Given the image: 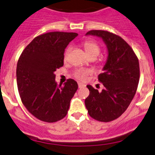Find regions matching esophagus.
I'll use <instances>...</instances> for the list:
<instances>
[{"mask_svg":"<svg viewBox=\"0 0 155 155\" xmlns=\"http://www.w3.org/2000/svg\"><path fill=\"white\" fill-rule=\"evenodd\" d=\"M78 86H79V88H82V87H85V85H84L83 83H81V82H78Z\"/></svg>","mask_w":155,"mask_h":155,"instance_id":"34e87169","label":"esophagus"}]
</instances>
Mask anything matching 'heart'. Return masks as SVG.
Instances as JSON below:
<instances>
[{"label": "heart", "mask_w": 155, "mask_h": 155, "mask_svg": "<svg viewBox=\"0 0 155 155\" xmlns=\"http://www.w3.org/2000/svg\"><path fill=\"white\" fill-rule=\"evenodd\" d=\"M84 48H85V51H86L87 54L91 58V57H97L101 51V48L94 41H91V40H88L83 42ZM72 47L71 45H69L68 47L66 48L65 52H64V60L67 61L68 59V56L70 54V52L71 51ZM91 73V70L89 69H85V68H78L75 70L73 72V76L76 79H79L81 81H85L87 79L88 75Z\"/></svg>", "instance_id": "heart-1"}]
</instances>
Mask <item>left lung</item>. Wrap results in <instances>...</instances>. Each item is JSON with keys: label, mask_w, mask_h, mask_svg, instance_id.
<instances>
[{"label": "left lung", "mask_w": 155, "mask_h": 155, "mask_svg": "<svg viewBox=\"0 0 155 155\" xmlns=\"http://www.w3.org/2000/svg\"><path fill=\"white\" fill-rule=\"evenodd\" d=\"M86 35L101 37L108 50L104 73L98 81L101 91L87 85L89 95L85 100L91 117L100 122H110L120 117L134 97L139 82V63L134 51L120 36L104 30H91Z\"/></svg>", "instance_id": "8db88e82"}]
</instances>
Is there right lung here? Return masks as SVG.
<instances>
[{"label":"right lung","mask_w":155,"mask_h":155,"mask_svg":"<svg viewBox=\"0 0 155 155\" xmlns=\"http://www.w3.org/2000/svg\"><path fill=\"white\" fill-rule=\"evenodd\" d=\"M77 33L51 31L37 36L25 48L16 66L21 101L35 117L47 123L62 120L78 89L68 79L64 86L55 82L54 72L64 66V51Z\"/></svg>","instance_id":"right-lung-1"}]
</instances>
